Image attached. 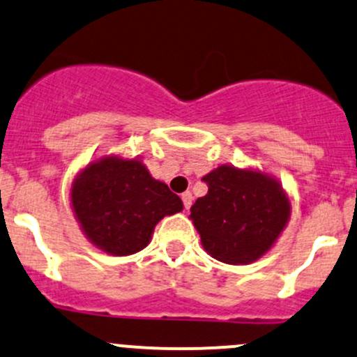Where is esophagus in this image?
<instances>
[{"label":"esophagus","mask_w":357,"mask_h":357,"mask_svg":"<svg viewBox=\"0 0 357 357\" xmlns=\"http://www.w3.org/2000/svg\"><path fill=\"white\" fill-rule=\"evenodd\" d=\"M181 200H183V205H185V208L188 210L191 207V202H193V197H191L190 191H185V193L181 195Z\"/></svg>","instance_id":"34e87169"}]
</instances>
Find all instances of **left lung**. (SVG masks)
Masks as SVG:
<instances>
[{
    "label": "left lung",
    "instance_id": "left-lung-1",
    "mask_svg": "<svg viewBox=\"0 0 357 357\" xmlns=\"http://www.w3.org/2000/svg\"><path fill=\"white\" fill-rule=\"evenodd\" d=\"M202 179L208 191L190 208V219L205 251L229 265L264 257L291 215L280 183L261 171L234 166H219Z\"/></svg>",
    "mask_w": 357,
    "mask_h": 357
}]
</instances>
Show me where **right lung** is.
<instances>
[{
    "label": "right lung",
    "instance_id": "add662e5",
    "mask_svg": "<svg viewBox=\"0 0 357 357\" xmlns=\"http://www.w3.org/2000/svg\"><path fill=\"white\" fill-rule=\"evenodd\" d=\"M71 208L93 246L126 257L150 243L157 222L183 210L178 195L150 176L140 159L102 157L71 185Z\"/></svg>",
    "mask_w": 357,
    "mask_h": 357
}]
</instances>
